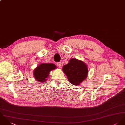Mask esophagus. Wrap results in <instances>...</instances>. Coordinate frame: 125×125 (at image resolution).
<instances>
[{
    "label": "esophagus",
    "mask_w": 125,
    "mask_h": 125,
    "mask_svg": "<svg viewBox=\"0 0 125 125\" xmlns=\"http://www.w3.org/2000/svg\"><path fill=\"white\" fill-rule=\"evenodd\" d=\"M56 65L58 67H60L61 66V63L60 62H57V63H56Z\"/></svg>",
    "instance_id": "esophagus-1"
}]
</instances>
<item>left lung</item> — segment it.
<instances>
[{"label":"left lung","mask_w":125,"mask_h":125,"mask_svg":"<svg viewBox=\"0 0 125 125\" xmlns=\"http://www.w3.org/2000/svg\"><path fill=\"white\" fill-rule=\"evenodd\" d=\"M69 81L74 85H79L87 77L88 68L85 63L76 58H72L62 68Z\"/></svg>","instance_id":"1"}]
</instances>
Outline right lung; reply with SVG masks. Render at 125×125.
<instances>
[{"label": "right lung", "mask_w": 125, "mask_h": 125, "mask_svg": "<svg viewBox=\"0 0 125 125\" xmlns=\"http://www.w3.org/2000/svg\"><path fill=\"white\" fill-rule=\"evenodd\" d=\"M56 68V66L52 63H42L34 70L33 75L36 80L41 83L45 82L50 72Z\"/></svg>", "instance_id": "1"}]
</instances>
